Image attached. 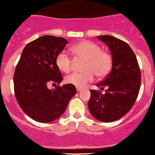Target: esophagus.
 Returning a JSON list of instances; mask_svg holds the SVG:
<instances>
[{
    "label": "esophagus",
    "mask_w": 155,
    "mask_h": 155,
    "mask_svg": "<svg viewBox=\"0 0 155 155\" xmlns=\"http://www.w3.org/2000/svg\"><path fill=\"white\" fill-rule=\"evenodd\" d=\"M76 90H77L78 92H80L81 90V88H80V87H77V88H76Z\"/></svg>",
    "instance_id": "esophagus-1"
}]
</instances>
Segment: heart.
Segmentation results:
<instances>
[{"label":"heart","mask_w":155,"mask_h":155,"mask_svg":"<svg viewBox=\"0 0 155 155\" xmlns=\"http://www.w3.org/2000/svg\"><path fill=\"white\" fill-rule=\"evenodd\" d=\"M71 52L77 59L85 61L82 67L84 72H74L65 78V82L75 87H83L94 80L95 74L99 78L106 77L112 66L111 55L102 50V48L91 41H82L75 44ZM56 64L63 72H68L72 66L70 56L62 51L56 56Z\"/></svg>","instance_id":"1"}]
</instances>
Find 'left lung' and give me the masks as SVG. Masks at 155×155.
<instances>
[{
  "instance_id": "left-lung-1",
  "label": "left lung",
  "mask_w": 155,
  "mask_h": 155,
  "mask_svg": "<svg viewBox=\"0 0 155 155\" xmlns=\"http://www.w3.org/2000/svg\"><path fill=\"white\" fill-rule=\"evenodd\" d=\"M98 39L107 44L111 53L112 66L108 75L96 86L105 93L90 90L88 108L92 116L102 122L121 118L134 105L141 86V72L133 50L124 41L110 35Z\"/></svg>"
}]
</instances>
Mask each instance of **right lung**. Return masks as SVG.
Listing matches in <instances>:
<instances>
[{
	"mask_svg": "<svg viewBox=\"0 0 155 155\" xmlns=\"http://www.w3.org/2000/svg\"><path fill=\"white\" fill-rule=\"evenodd\" d=\"M68 44L60 37L44 35L28 43L22 50L13 76L15 96L22 111L33 120L50 123L59 118L76 94L72 84L58 86L62 76L56 64V56Z\"/></svg>",
	"mask_w": 155,
	"mask_h": 155,
	"instance_id": "1",
	"label": "right lung"
}]
</instances>
